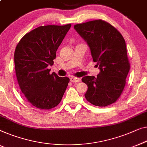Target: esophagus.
Listing matches in <instances>:
<instances>
[{
    "mask_svg": "<svg viewBox=\"0 0 147 147\" xmlns=\"http://www.w3.org/2000/svg\"><path fill=\"white\" fill-rule=\"evenodd\" d=\"M70 81L71 82H81V78H75V77H72L70 78Z\"/></svg>",
    "mask_w": 147,
    "mask_h": 147,
    "instance_id": "esophagus-1",
    "label": "esophagus"
}]
</instances>
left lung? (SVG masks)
Returning a JSON list of instances; mask_svg holds the SVG:
<instances>
[{
    "label": "left lung",
    "mask_w": 147,
    "mask_h": 147,
    "mask_svg": "<svg viewBox=\"0 0 147 147\" xmlns=\"http://www.w3.org/2000/svg\"><path fill=\"white\" fill-rule=\"evenodd\" d=\"M74 28L88 44L100 69L97 78H82L88 87L86 99L99 107L115 103L124 89L130 69L124 38L115 28L102 20L76 24Z\"/></svg>",
    "instance_id": "1"
}]
</instances>
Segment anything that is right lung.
<instances>
[{
	"label": "right lung",
	"instance_id": "add662e5",
	"mask_svg": "<svg viewBox=\"0 0 147 147\" xmlns=\"http://www.w3.org/2000/svg\"><path fill=\"white\" fill-rule=\"evenodd\" d=\"M71 25L41 26L25 34L17 44L14 65L17 80L28 101L48 110L60 103L69 79L50 74L56 51Z\"/></svg>",
	"mask_w": 147,
	"mask_h": 147
}]
</instances>
